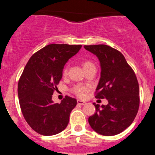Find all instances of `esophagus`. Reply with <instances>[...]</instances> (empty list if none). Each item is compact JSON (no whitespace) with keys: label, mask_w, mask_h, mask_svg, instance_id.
<instances>
[{"label":"esophagus","mask_w":155,"mask_h":155,"mask_svg":"<svg viewBox=\"0 0 155 155\" xmlns=\"http://www.w3.org/2000/svg\"><path fill=\"white\" fill-rule=\"evenodd\" d=\"M77 104H79V105H85V104H86V103L84 102V101H80V100H78Z\"/></svg>","instance_id":"34e87169"}]
</instances>
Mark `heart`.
Wrapping results in <instances>:
<instances>
[{"label":"heart","instance_id":"1","mask_svg":"<svg viewBox=\"0 0 155 155\" xmlns=\"http://www.w3.org/2000/svg\"><path fill=\"white\" fill-rule=\"evenodd\" d=\"M91 64H93L91 62L85 61L83 64V67H84V68H85ZM67 73H68V69L64 68V75L67 74ZM88 91H89L88 87L83 86V85H75V86L72 88V91H73V93L76 95V96L79 97H81V98L85 97L86 96V94H87V93Z\"/></svg>","mask_w":155,"mask_h":155}]
</instances>
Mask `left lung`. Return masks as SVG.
<instances>
[{"mask_svg": "<svg viewBox=\"0 0 155 155\" xmlns=\"http://www.w3.org/2000/svg\"><path fill=\"white\" fill-rule=\"evenodd\" d=\"M84 48L94 54L101 63V73L95 97L107 99V105L95 104L96 112L88 118L92 129L104 136H114L132 124L140 107V88L134 70L125 58L107 45Z\"/></svg>", "mask_w": 155, "mask_h": 155, "instance_id": "obj_1", "label": "left lung"}]
</instances>
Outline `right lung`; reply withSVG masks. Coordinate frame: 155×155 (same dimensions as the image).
Segmentation results:
<instances>
[{
  "label": "right lung",
  "instance_id": "right-lung-1",
  "mask_svg": "<svg viewBox=\"0 0 155 155\" xmlns=\"http://www.w3.org/2000/svg\"><path fill=\"white\" fill-rule=\"evenodd\" d=\"M82 45L49 44L34 53L19 78L18 95L21 112L29 126L43 136H52L68 126L75 98L65 96L61 104L51 101L62 78L65 64Z\"/></svg>",
  "mask_w": 155,
  "mask_h": 155
}]
</instances>
